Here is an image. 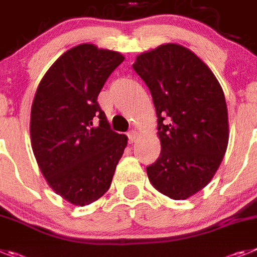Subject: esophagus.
<instances>
[{"label": "esophagus", "mask_w": 257, "mask_h": 257, "mask_svg": "<svg viewBox=\"0 0 257 257\" xmlns=\"http://www.w3.org/2000/svg\"><path fill=\"white\" fill-rule=\"evenodd\" d=\"M127 138H128V143H135L138 140V133L137 131H130V133L127 134Z\"/></svg>", "instance_id": "obj_1"}]
</instances>
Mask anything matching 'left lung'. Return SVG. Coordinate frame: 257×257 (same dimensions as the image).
Listing matches in <instances>:
<instances>
[{
    "label": "left lung",
    "mask_w": 257,
    "mask_h": 257,
    "mask_svg": "<svg viewBox=\"0 0 257 257\" xmlns=\"http://www.w3.org/2000/svg\"><path fill=\"white\" fill-rule=\"evenodd\" d=\"M133 67L150 88L161 142L160 157L147 166L148 178L170 199H187L209 183L226 152L222 88L209 67L178 44L140 54Z\"/></svg>",
    "instance_id": "8db88e82"
}]
</instances>
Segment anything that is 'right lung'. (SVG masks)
Masks as SVG:
<instances>
[{"mask_svg": "<svg viewBox=\"0 0 257 257\" xmlns=\"http://www.w3.org/2000/svg\"><path fill=\"white\" fill-rule=\"evenodd\" d=\"M123 60L117 52L82 44L62 54L37 87L31 109L34 155L50 187L75 205H88L109 190L127 146L97 102Z\"/></svg>", "mask_w": 257, "mask_h": 257, "instance_id": "1", "label": "right lung"}]
</instances>
